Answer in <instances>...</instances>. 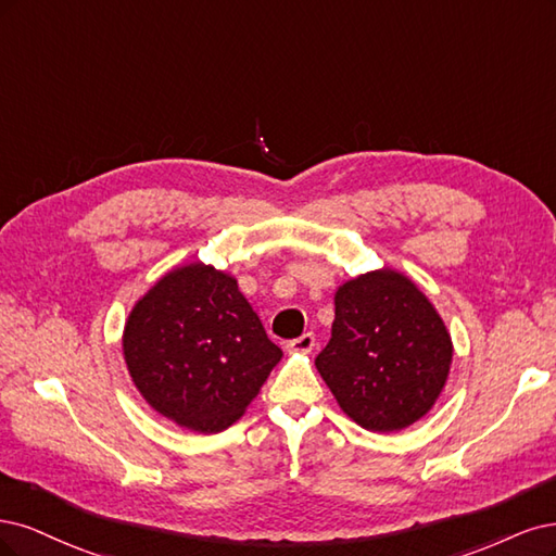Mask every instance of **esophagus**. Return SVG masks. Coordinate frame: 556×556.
Wrapping results in <instances>:
<instances>
[{
    "mask_svg": "<svg viewBox=\"0 0 556 556\" xmlns=\"http://www.w3.org/2000/svg\"><path fill=\"white\" fill-rule=\"evenodd\" d=\"M314 346H316V337L312 332H304L298 339H291V342L286 344V349H289L291 353H312Z\"/></svg>",
    "mask_w": 556,
    "mask_h": 556,
    "instance_id": "esophagus-1",
    "label": "esophagus"
}]
</instances>
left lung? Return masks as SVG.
I'll use <instances>...</instances> for the list:
<instances>
[{"label": "left lung", "mask_w": 556, "mask_h": 556, "mask_svg": "<svg viewBox=\"0 0 556 556\" xmlns=\"http://www.w3.org/2000/svg\"><path fill=\"white\" fill-rule=\"evenodd\" d=\"M451 363V334L408 277L383 267L339 286L316 369L351 420L369 432L414 425L439 400Z\"/></svg>", "instance_id": "1"}]
</instances>
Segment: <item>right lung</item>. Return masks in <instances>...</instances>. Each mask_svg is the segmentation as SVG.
<instances>
[{"label": "right lung", "instance_id": "right-lung-1", "mask_svg": "<svg viewBox=\"0 0 556 556\" xmlns=\"http://www.w3.org/2000/svg\"><path fill=\"white\" fill-rule=\"evenodd\" d=\"M122 349L146 402L203 434L240 420L281 361L236 277L205 263L175 267L136 302Z\"/></svg>", "mask_w": 556, "mask_h": 556}]
</instances>
